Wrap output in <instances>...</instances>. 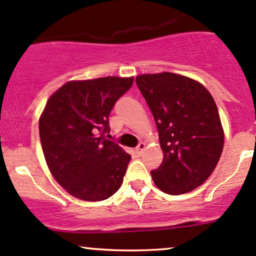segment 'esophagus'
Listing matches in <instances>:
<instances>
[{
	"label": "esophagus",
	"instance_id": "1",
	"mask_svg": "<svg viewBox=\"0 0 256 256\" xmlns=\"http://www.w3.org/2000/svg\"><path fill=\"white\" fill-rule=\"evenodd\" d=\"M144 150H146V143H140V146L136 148V154L140 156L142 152H143Z\"/></svg>",
	"mask_w": 256,
	"mask_h": 256
}]
</instances>
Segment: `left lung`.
Wrapping results in <instances>:
<instances>
[{
    "label": "left lung",
    "instance_id": "1",
    "mask_svg": "<svg viewBox=\"0 0 256 256\" xmlns=\"http://www.w3.org/2000/svg\"><path fill=\"white\" fill-rule=\"evenodd\" d=\"M138 88L156 122L161 166L152 172L154 184L172 196L196 190L220 161L224 130L216 102L202 83L174 72L143 74Z\"/></svg>",
    "mask_w": 256,
    "mask_h": 256
}]
</instances>
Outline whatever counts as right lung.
I'll use <instances>...</instances> for the list:
<instances>
[{"instance_id": "1", "label": "right lung", "mask_w": 256, "mask_h": 256, "mask_svg": "<svg viewBox=\"0 0 256 256\" xmlns=\"http://www.w3.org/2000/svg\"><path fill=\"white\" fill-rule=\"evenodd\" d=\"M134 78L107 76L64 83L48 98L39 118L46 164L75 198L101 202L120 188L131 156L104 138L116 101Z\"/></svg>"}]
</instances>
